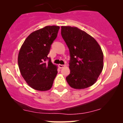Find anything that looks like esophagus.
I'll use <instances>...</instances> for the list:
<instances>
[{
  "label": "esophagus",
  "mask_w": 123,
  "mask_h": 123,
  "mask_svg": "<svg viewBox=\"0 0 123 123\" xmlns=\"http://www.w3.org/2000/svg\"><path fill=\"white\" fill-rule=\"evenodd\" d=\"M58 66H59V68H60V69H62V68H63V67H65V65H61V64H59V65H58Z\"/></svg>",
  "instance_id": "1"
}]
</instances>
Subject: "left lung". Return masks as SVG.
<instances>
[{
  "label": "left lung",
  "instance_id": "8db88e82",
  "mask_svg": "<svg viewBox=\"0 0 123 123\" xmlns=\"http://www.w3.org/2000/svg\"><path fill=\"white\" fill-rule=\"evenodd\" d=\"M61 35L69 50L70 72L66 77L68 83L75 89L92 86L104 66L101 47L92 36L76 27L61 26Z\"/></svg>",
  "mask_w": 123,
  "mask_h": 123
}]
</instances>
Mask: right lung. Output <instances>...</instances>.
I'll list each match as a JSON object with an SVG mask.
<instances>
[{"label": "right lung", "instance_id": "right-lung-1", "mask_svg": "<svg viewBox=\"0 0 123 123\" xmlns=\"http://www.w3.org/2000/svg\"><path fill=\"white\" fill-rule=\"evenodd\" d=\"M60 26H47L31 33L21 46L18 63L21 75L35 90L47 91L58 73L48 54L57 37Z\"/></svg>", "mask_w": 123, "mask_h": 123}]
</instances>
